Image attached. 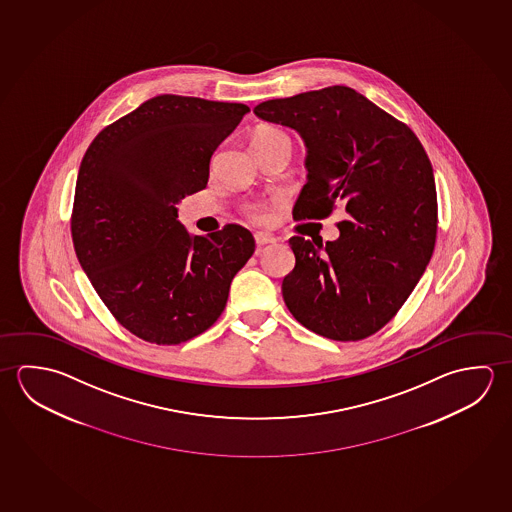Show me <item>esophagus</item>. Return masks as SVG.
<instances>
[{"label": "esophagus", "mask_w": 512, "mask_h": 512, "mask_svg": "<svg viewBox=\"0 0 512 512\" xmlns=\"http://www.w3.org/2000/svg\"><path fill=\"white\" fill-rule=\"evenodd\" d=\"M254 240H256V245L258 247H263V245H267V243H276V236H272V234L267 233H256L254 234Z\"/></svg>", "instance_id": "1"}]
</instances>
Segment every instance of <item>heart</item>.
Masks as SVG:
<instances>
[{
    "label": "heart",
    "mask_w": 512,
    "mask_h": 512,
    "mask_svg": "<svg viewBox=\"0 0 512 512\" xmlns=\"http://www.w3.org/2000/svg\"><path fill=\"white\" fill-rule=\"evenodd\" d=\"M290 143V139L286 136L285 132L278 129H265L258 132L254 136V145H270V143ZM243 211L247 217L252 218L254 222H265L269 218V209L265 204H258V202H249L243 206Z\"/></svg>",
    "instance_id": "b5f03b06"
}]
</instances>
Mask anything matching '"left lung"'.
<instances>
[{
    "mask_svg": "<svg viewBox=\"0 0 512 512\" xmlns=\"http://www.w3.org/2000/svg\"><path fill=\"white\" fill-rule=\"evenodd\" d=\"M254 114L297 130L308 147L295 220H321L338 206L349 217L322 252L303 236L288 240V310L321 337H371L399 312L434 252L437 191L425 148L405 123L346 86L269 100Z\"/></svg>",
    "mask_w": 512,
    "mask_h": 512,
    "instance_id": "left-lung-1",
    "label": "left lung"
}]
</instances>
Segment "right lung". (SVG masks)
I'll use <instances>...</instances> for the list:
<instances>
[{
  "mask_svg": "<svg viewBox=\"0 0 512 512\" xmlns=\"http://www.w3.org/2000/svg\"><path fill=\"white\" fill-rule=\"evenodd\" d=\"M249 111L156 96L86 150L71 213L75 252L114 319L141 340L175 346L211 328L254 252L245 227L195 236L175 208L206 188L213 152Z\"/></svg>",
  "mask_w": 512,
  "mask_h": 512,
  "instance_id": "right-lung-1",
  "label": "right lung"
}]
</instances>
